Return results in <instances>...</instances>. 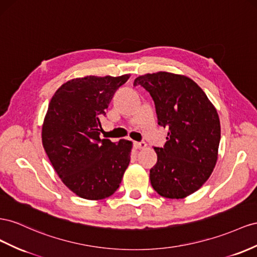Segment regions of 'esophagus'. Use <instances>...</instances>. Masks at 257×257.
<instances>
[{
    "instance_id": "34e87169",
    "label": "esophagus",
    "mask_w": 257,
    "mask_h": 257,
    "mask_svg": "<svg viewBox=\"0 0 257 257\" xmlns=\"http://www.w3.org/2000/svg\"><path fill=\"white\" fill-rule=\"evenodd\" d=\"M134 147L136 149H144L146 147L145 142H134Z\"/></svg>"
}]
</instances>
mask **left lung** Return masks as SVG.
Masks as SVG:
<instances>
[{
  "instance_id": "8db88e82",
  "label": "left lung",
  "mask_w": 257,
  "mask_h": 257,
  "mask_svg": "<svg viewBox=\"0 0 257 257\" xmlns=\"http://www.w3.org/2000/svg\"><path fill=\"white\" fill-rule=\"evenodd\" d=\"M134 85L155 101L158 124L169 128L150 182L159 195L183 199L200 189L217 162L220 123L216 109L195 81L165 71L140 75Z\"/></svg>"
}]
</instances>
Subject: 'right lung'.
Returning a JSON list of instances; mask_svg holds the SVG:
<instances>
[{
    "instance_id": "1",
    "label": "right lung",
    "mask_w": 257,
    "mask_h": 257,
    "mask_svg": "<svg viewBox=\"0 0 257 257\" xmlns=\"http://www.w3.org/2000/svg\"><path fill=\"white\" fill-rule=\"evenodd\" d=\"M131 74L72 79L64 83L48 105L42 144L55 172L80 198L101 200L121 184L133 143L100 140V117L115 91Z\"/></svg>"
}]
</instances>
